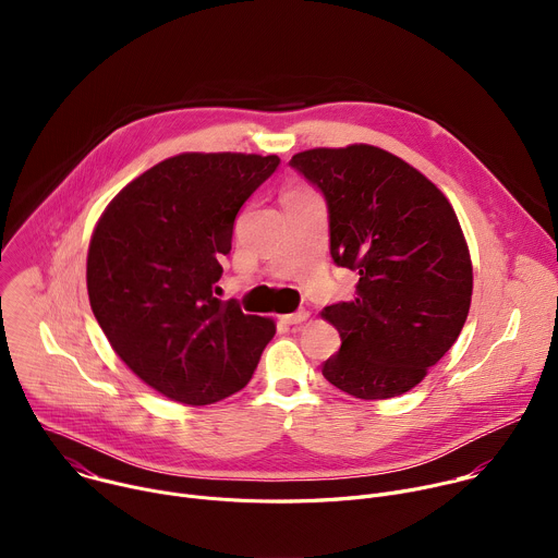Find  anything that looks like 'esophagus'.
<instances>
[{"mask_svg": "<svg viewBox=\"0 0 558 558\" xmlns=\"http://www.w3.org/2000/svg\"><path fill=\"white\" fill-rule=\"evenodd\" d=\"M308 317V311H304V308H300V311H295V313H287V315H280V320L284 323V325H302L304 320Z\"/></svg>", "mask_w": 558, "mask_h": 558, "instance_id": "obj_1", "label": "esophagus"}]
</instances>
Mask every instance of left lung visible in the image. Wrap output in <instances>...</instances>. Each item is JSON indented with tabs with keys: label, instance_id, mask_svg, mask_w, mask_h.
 Returning a JSON list of instances; mask_svg holds the SVG:
<instances>
[{
	"label": "left lung",
	"instance_id": "1",
	"mask_svg": "<svg viewBox=\"0 0 558 558\" xmlns=\"http://www.w3.org/2000/svg\"><path fill=\"white\" fill-rule=\"evenodd\" d=\"M291 168L327 198L333 263L360 276L353 300L323 311L342 338L323 375L357 400L415 388L470 311L472 263L452 205L375 145L298 151Z\"/></svg>",
	"mask_w": 558,
	"mask_h": 558
}]
</instances>
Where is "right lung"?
<instances>
[{
	"instance_id": "right-lung-1",
	"label": "right lung",
	"mask_w": 558,
	"mask_h": 558,
	"mask_svg": "<svg viewBox=\"0 0 558 558\" xmlns=\"http://www.w3.org/2000/svg\"><path fill=\"white\" fill-rule=\"evenodd\" d=\"M278 163L276 154H177L128 183L93 231L97 323L125 366L174 402L205 407L245 388L276 333L271 317L214 298V284L238 209Z\"/></svg>"
}]
</instances>
